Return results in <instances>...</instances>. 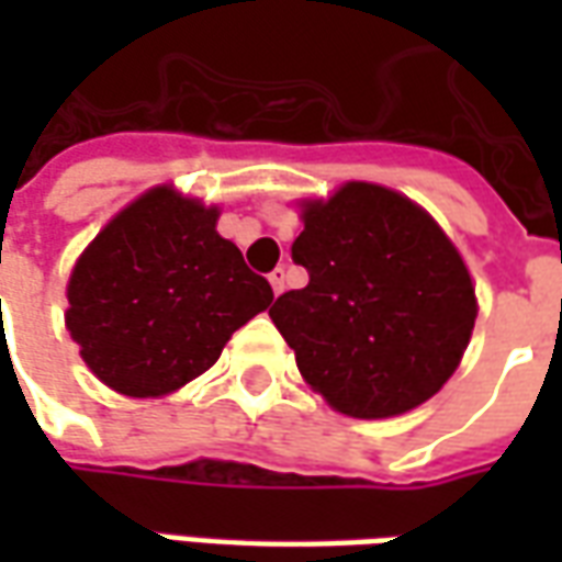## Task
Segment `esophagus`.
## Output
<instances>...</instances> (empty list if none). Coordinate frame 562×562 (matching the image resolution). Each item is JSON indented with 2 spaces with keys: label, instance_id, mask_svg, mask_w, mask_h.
<instances>
[{
  "label": "esophagus",
  "instance_id": "1",
  "mask_svg": "<svg viewBox=\"0 0 562 562\" xmlns=\"http://www.w3.org/2000/svg\"><path fill=\"white\" fill-rule=\"evenodd\" d=\"M268 280H270V289H273V294L285 292V268L273 270Z\"/></svg>",
  "mask_w": 562,
  "mask_h": 562
}]
</instances>
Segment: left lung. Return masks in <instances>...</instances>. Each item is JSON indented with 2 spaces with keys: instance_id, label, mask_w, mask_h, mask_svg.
<instances>
[{
  "instance_id": "8db88e82",
  "label": "left lung",
  "mask_w": 562,
  "mask_h": 562,
  "mask_svg": "<svg viewBox=\"0 0 562 562\" xmlns=\"http://www.w3.org/2000/svg\"><path fill=\"white\" fill-rule=\"evenodd\" d=\"M292 258L310 282L270 318L297 370L330 409L394 418L430 401L470 346L479 301L442 225L389 186L349 180L301 198Z\"/></svg>"
}]
</instances>
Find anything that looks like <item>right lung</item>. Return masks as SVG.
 Wrapping results in <instances>:
<instances>
[{
    "label": "right lung",
    "mask_w": 562,
    "mask_h": 562,
    "mask_svg": "<svg viewBox=\"0 0 562 562\" xmlns=\"http://www.w3.org/2000/svg\"><path fill=\"white\" fill-rule=\"evenodd\" d=\"M220 207L159 183L108 220L71 268L66 328L108 389L147 401L180 391L265 313L273 289L216 232Z\"/></svg>",
    "instance_id": "1"
}]
</instances>
